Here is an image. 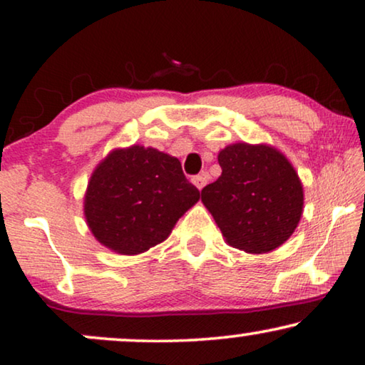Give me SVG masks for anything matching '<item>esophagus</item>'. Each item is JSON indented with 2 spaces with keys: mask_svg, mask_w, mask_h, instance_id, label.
<instances>
[{
  "mask_svg": "<svg viewBox=\"0 0 365 365\" xmlns=\"http://www.w3.org/2000/svg\"><path fill=\"white\" fill-rule=\"evenodd\" d=\"M206 182H207L206 174H197V176L192 178V184L199 189V191H201V189H202L204 186H206Z\"/></svg>",
  "mask_w": 365,
  "mask_h": 365,
  "instance_id": "1",
  "label": "esophagus"
}]
</instances>
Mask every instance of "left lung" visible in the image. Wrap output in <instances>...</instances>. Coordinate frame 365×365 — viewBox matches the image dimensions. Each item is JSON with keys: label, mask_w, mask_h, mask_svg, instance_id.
<instances>
[{"label": "left lung", "mask_w": 365, "mask_h": 365, "mask_svg": "<svg viewBox=\"0 0 365 365\" xmlns=\"http://www.w3.org/2000/svg\"><path fill=\"white\" fill-rule=\"evenodd\" d=\"M217 159L221 176L202 189L201 199L226 241L251 254L286 242L304 204L291 163L274 148L246 143L222 149Z\"/></svg>", "instance_id": "8db88e82"}]
</instances>
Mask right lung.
<instances>
[{"instance_id":"1","label":"right lung","mask_w":365,"mask_h":365,"mask_svg":"<svg viewBox=\"0 0 365 365\" xmlns=\"http://www.w3.org/2000/svg\"><path fill=\"white\" fill-rule=\"evenodd\" d=\"M199 201L179 159L158 149L113 151L93 173L84 214L94 237L119 254L163 242L178 219Z\"/></svg>"}]
</instances>
